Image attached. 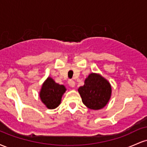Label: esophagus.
<instances>
[{"label": "esophagus", "mask_w": 147, "mask_h": 147, "mask_svg": "<svg viewBox=\"0 0 147 147\" xmlns=\"http://www.w3.org/2000/svg\"><path fill=\"white\" fill-rule=\"evenodd\" d=\"M68 84L70 87L74 88L75 86V82L73 80H69L68 81Z\"/></svg>", "instance_id": "esophagus-1"}]
</instances>
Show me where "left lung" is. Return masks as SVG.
Masks as SVG:
<instances>
[{"label": "left lung", "instance_id": "left-lung-1", "mask_svg": "<svg viewBox=\"0 0 147 147\" xmlns=\"http://www.w3.org/2000/svg\"><path fill=\"white\" fill-rule=\"evenodd\" d=\"M82 102L88 109L99 110L105 107L110 100L112 88L107 79L97 73L89 74L84 85L78 88Z\"/></svg>", "mask_w": 147, "mask_h": 147}]
</instances>
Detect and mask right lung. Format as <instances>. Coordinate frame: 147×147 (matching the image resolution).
<instances>
[{
	"instance_id": "obj_1",
	"label": "right lung",
	"mask_w": 147,
	"mask_h": 147,
	"mask_svg": "<svg viewBox=\"0 0 147 147\" xmlns=\"http://www.w3.org/2000/svg\"><path fill=\"white\" fill-rule=\"evenodd\" d=\"M65 90L63 85L56 83L52 77H48L42 84L39 97L47 109H55L60 105Z\"/></svg>"
}]
</instances>
